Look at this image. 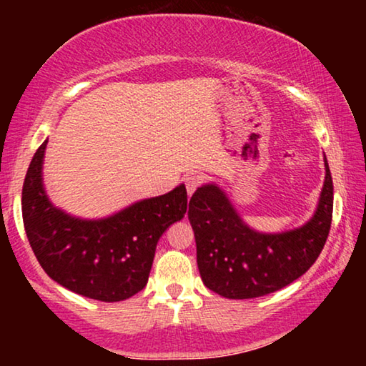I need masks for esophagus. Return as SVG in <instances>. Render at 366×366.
Masks as SVG:
<instances>
[{
  "instance_id": "34e87169",
  "label": "esophagus",
  "mask_w": 366,
  "mask_h": 366,
  "mask_svg": "<svg viewBox=\"0 0 366 366\" xmlns=\"http://www.w3.org/2000/svg\"><path fill=\"white\" fill-rule=\"evenodd\" d=\"M184 184H185V189H187V194L190 197L198 187H200L202 177L197 176V174H189V176L184 177Z\"/></svg>"
}]
</instances>
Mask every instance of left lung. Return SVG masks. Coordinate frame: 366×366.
<instances>
[{
  "instance_id": "left-lung-1",
  "label": "left lung",
  "mask_w": 366,
  "mask_h": 366,
  "mask_svg": "<svg viewBox=\"0 0 366 366\" xmlns=\"http://www.w3.org/2000/svg\"><path fill=\"white\" fill-rule=\"evenodd\" d=\"M326 177L317 213L305 226L282 234L247 227L216 185L192 195L189 219L195 232L197 263L208 289L227 299L276 292L307 272L326 244L332 219V177Z\"/></svg>"
}]
</instances>
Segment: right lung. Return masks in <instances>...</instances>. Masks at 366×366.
<instances>
[{
    "mask_svg": "<svg viewBox=\"0 0 366 366\" xmlns=\"http://www.w3.org/2000/svg\"><path fill=\"white\" fill-rule=\"evenodd\" d=\"M46 140L35 152L22 187L29 244L46 274L61 286L102 302L126 300L145 287L157 244L187 212V190L142 200L111 218H72L48 202L41 185Z\"/></svg>",
    "mask_w": 366,
    "mask_h": 366,
    "instance_id": "add662e5",
    "label": "right lung"
}]
</instances>
